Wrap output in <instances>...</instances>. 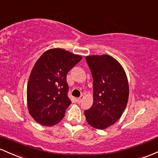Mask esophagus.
<instances>
[{
	"instance_id": "1",
	"label": "esophagus",
	"mask_w": 158,
	"mask_h": 158,
	"mask_svg": "<svg viewBox=\"0 0 158 158\" xmlns=\"http://www.w3.org/2000/svg\"><path fill=\"white\" fill-rule=\"evenodd\" d=\"M84 95H81V97H79V98H77V103H79V104H80V103H81V102H82V100H83V98H84Z\"/></svg>"
}]
</instances>
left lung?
Segmentation results:
<instances>
[{"instance_id":"1","label":"left lung","mask_w":158,"mask_h":158,"mask_svg":"<svg viewBox=\"0 0 158 158\" xmlns=\"http://www.w3.org/2000/svg\"><path fill=\"white\" fill-rule=\"evenodd\" d=\"M93 79V104L84 111L86 122L103 130L117 122L126 107L129 87L122 65L109 55L86 56Z\"/></svg>"}]
</instances>
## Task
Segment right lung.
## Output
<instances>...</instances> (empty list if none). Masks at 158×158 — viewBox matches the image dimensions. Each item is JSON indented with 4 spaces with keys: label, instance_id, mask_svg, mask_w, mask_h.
Returning a JSON list of instances; mask_svg holds the SVG:
<instances>
[{
    "label": "right lung",
    "instance_id": "1",
    "mask_svg": "<svg viewBox=\"0 0 158 158\" xmlns=\"http://www.w3.org/2000/svg\"><path fill=\"white\" fill-rule=\"evenodd\" d=\"M82 57L60 48L45 51L35 63L27 89L30 114L45 126L57 124L72 104L68 97V72Z\"/></svg>",
    "mask_w": 158,
    "mask_h": 158
}]
</instances>
